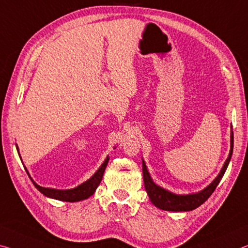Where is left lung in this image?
Listing matches in <instances>:
<instances>
[{"mask_svg":"<svg viewBox=\"0 0 248 248\" xmlns=\"http://www.w3.org/2000/svg\"><path fill=\"white\" fill-rule=\"evenodd\" d=\"M232 128V126H231ZM233 144H234V136L233 131L231 129V149L227 159L225 160L224 165L221 169L220 173L217 174L216 179H214L211 184L205 186L203 190L196 193H189V194H177L171 191H168L164 188H161L155 182L153 181L151 174H149L147 167L144 159L141 160L143 162V178H144V185L145 189L147 191L149 199H151L152 203L156 206V208L165 211H172V212H186V211H192L197 209L198 206L203 204L204 202L208 200L209 197L214 192V190L221 181L222 177L224 176L226 171L227 166L230 164L231 157L233 154Z\"/></svg>","mask_w":248,"mask_h":248,"instance_id":"8db88e82","label":"left lung"}]
</instances>
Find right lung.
Returning <instances> with one entry per match:
<instances>
[{
    "label": "right lung",
    "mask_w": 248,
    "mask_h": 248,
    "mask_svg": "<svg viewBox=\"0 0 248 248\" xmlns=\"http://www.w3.org/2000/svg\"><path fill=\"white\" fill-rule=\"evenodd\" d=\"M16 149H17V152H18L17 145H16ZM18 155H19V152H18ZM19 157H21V156H19ZM108 159H109V157L107 156L105 160L103 161V164L100 166V168L96 170L95 173L93 174L90 179L84 181L83 184L79 185L78 186H76V188H74V189H67V190L45 188V186L37 185L34 180L31 179V177L30 176V172H28L27 168L26 167H24V168H25L28 177L31 178L32 184H34V186L39 190L40 192L44 194V196H46L48 198H51V199H56V200H59V201L78 202V201L86 200V199L90 198L92 194L95 192L96 188L99 186L100 182L103 178V174H104V171H105V168H107V166H108ZM21 160H22V158H21Z\"/></svg>",
    "instance_id": "1"
}]
</instances>
